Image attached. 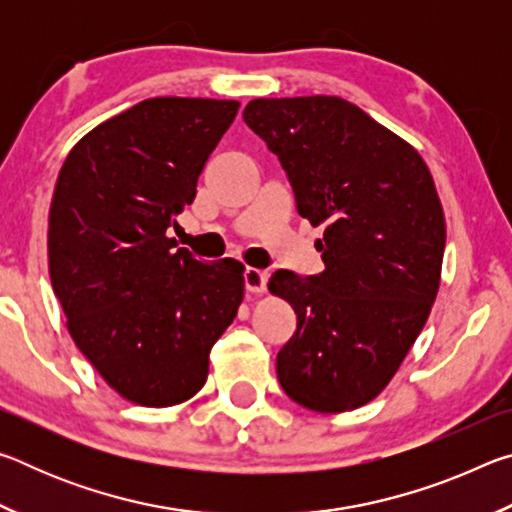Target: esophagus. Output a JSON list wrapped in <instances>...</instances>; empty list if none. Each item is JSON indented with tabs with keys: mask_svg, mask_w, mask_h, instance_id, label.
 I'll return each mask as SVG.
<instances>
[{
	"mask_svg": "<svg viewBox=\"0 0 512 512\" xmlns=\"http://www.w3.org/2000/svg\"><path fill=\"white\" fill-rule=\"evenodd\" d=\"M268 282V273L259 268H246L244 271V287L248 293H264Z\"/></svg>",
	"mask_w": 512,
	"mask_h": 512,
	"instance_id": "34e87169",
	"label": "esophagus"
}]
</instances>
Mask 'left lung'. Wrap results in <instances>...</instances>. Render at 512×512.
<instances>
[{"label": "left lung", "instance_id": "1", "mask_svg": "<svg viewBox=\"0 0 512 512\" xmlns=\"http://www.w3.org/2000/svg\"><path fill=\"white\" fill-rule=\"evenodd\" d=\"M244 121L287 171L298 214L325 225V271H275L268 282L298 316L277 379L305 409H359L393 379L436 300V185L411 144L341 97L255 99Z\"/></svg>", "mask_w": 512, "mask_h": 512}]
</instances>
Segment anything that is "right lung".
I'll list each match as a JSON object with an SVG mask.
<instances>
[{
	"label": "right lung",
	"mask_w": 512,
	"mask_h": 512,
	"mask_svg": "<svg viewBox=\"0 0 512 512\" xmlns=\"http://www.w3.org/2000/svg\"><path fill=\"white\" fill-rule=\"evenodd\" d=\"M239 101L155 97L69 151L49 210V275L67 329L115 391L171 406L201 391L244 300V266L201 262L167 230Z\"/></svg>",
	"instance_id": "right-lung-1"
}]
</instances>
